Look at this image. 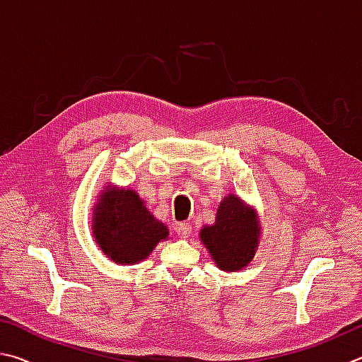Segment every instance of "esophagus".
<instances>
[{"label": "esophagus", "instance_id": "34e87169", "mask_svg": "<svg viewBox=\"0 0 362 362\" xmlns=\"http://www.w3.org/2000/svg\"><path fill=\"white\" fill-rule=\"evenodd\" d=\"M176 232L181 238H189V237H191V232H192V226L189 223H181V224H177Z\"/></svg>", "mask_w": 362, "mask_h": 362}]
</instances>
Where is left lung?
Here are the masks:
<instances>
[{"instance_id":"obj_1","label":"left lung","mask_w":362,"mask_h":362,"mask_svg":"<svg viewBox=\"0 0 362 362\" xmlns=\"http://www.w3.org/2000/svg\"><path fill=\"white\" fill-rule=\"evenodd\" d=\"M199 238L219 270H243L255 259L261 238L256 208L229 194L221 202L214 223L202 227Z\"/></svg>"}]
</instances>
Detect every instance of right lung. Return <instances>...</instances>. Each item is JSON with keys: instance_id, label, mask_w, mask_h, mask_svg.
I'll list each match as a JSON object with an SVG mask.
<instances>
[{"instance_id": "obj_1", "label": "right lung", "mask_w": 362, "mask_h": 362, "mask_svg": "<svg viewBox=\"0 0 362 362\" xmlns=\"http://www.w3.org/2000/svg\"><path fill=\"white\" fill-rule=\"evenodd\" d=\"M92 235L107 259L133 265L148 259L158 243L168 240L170 230L146 208L136 191L110 182L93 208Z\"/></svg>"}]
</instances>
